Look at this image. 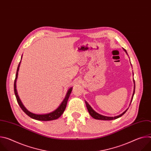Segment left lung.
<instances>
[{"mask_svg": "<svg viewBox=\"0 0 151 151\" xmlns=\"http://www.w3.org/2000/svg\"><path fill=\"white\" fill-rule=\"evenodd\" d=\"M123 50H124V51L126 52V54L128 55V54H127L126 50H125L124 48H123ZM134 91H133V96H132V98L131 102H132V100H133V96H134V93H135V82H134ZM85 104H86V106H87V109H88V111L89 114H90V115H91L93 118H94V119H96L106 120V121H107V120L109 121V120L115 119H117V118L121 117V116H122V115L127 112V111L128 110V109H127L126 111H125L122 114H121L119 115L116 116H114V117H112V116H106L101 115H100V114L97 113L96 112H95V111L93 109L92 107L90 106V105L87 101H85Z\"/></svg>", "mask_w": 151, "mask_h": 151, "instance_id": "8db88e82", "label": "left lung"}]
</instances>
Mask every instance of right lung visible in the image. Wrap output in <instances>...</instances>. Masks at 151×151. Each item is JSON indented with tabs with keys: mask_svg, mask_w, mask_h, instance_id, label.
I'll return each instance as SVG.
<instances>
[{
	"mask_svg": "<svg viewBox=\"0 0 151 151\" xmlns=\"http://www.w3.org/2000/svg\"><path fill=\"white\" fill-rule=\"evenodd\" d=\"M21 59H22V56H21ZM20 63H21V61L19 62L18 66V68H17L16 76H15V81H14V93H15V95L17 102H18V104L19 105L21 109H22L24 112V113L26 114L29 116H30V118H33L34 119H36V120L43 121H52V120H54V119H58L63 114L64 110H65V109H66L68 99H69V96L70 95V93H71V92L72 91V87H71L69 89L65 98L64 99L63 101L61 102V103L58 106V108L56 109L55 111H54L52 112H50L49 114H41V115H40V114L38 115V114H35L32 113V112L29 111L26 108V107H24V106L23 105V104L22 103V102H21V100L19 98V96L18 95L17 91V89H16V82H17V78H18V70H19V66H20Z\"/></svg>",
	"mask_w": 151,
	"mask_h": 151,
	"instance_id": "add662e5",
	"label": "right lung"
}]
</instances>
